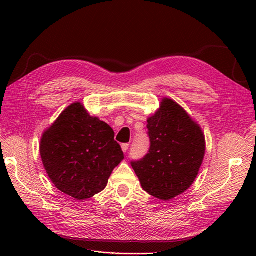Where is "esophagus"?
I'll return each mask as SVG.
<instances>
[{
  "instance_id": "34e87169",
  "label": "esophagus",
  "mask_w": 256,
  "mask_h": 256,
  "mask_svg": "<svg viewBox=\"0 0 256 256\" xmlns=\"http://www.w3.org/2000/svg\"><path fill=\"white\" fill-rule=\"evenodd\" d=\"M128 143H124V144H122V145H121V150H122V152H126L128 150Z\"/></svg>"
}]
</instances>
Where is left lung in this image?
Returning <instances> with one entry per match:
<instances>
[{
  "instance_id": "8db88e82",
  "label": "left lung",
  "mask_w": 256,
  "mask_h": 256,
  "mask_svg": "<svg viewBox=\"0 0 256 256\" xmlns=\"http://www.w3.org/2000/svg\"><path fill=\"white\" fill-rule=\"evenodd\" d=\"M147 122L148 154L130 164L143 190L170 200L189 189L198 176L206 154L204 135L178 102L166 98Z\"/></svg>"
}]
</instances>
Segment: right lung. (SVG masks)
I'll return each mask as SVG.
<instances>
[{
    "label": "right lung",
    "instance_id": "add662e5",
    "mask_svg": "<svg viewBox=\"0 0 256 256\" xmlns=\"http://www.w3.org/2000/svg\"><path fill=\"white\" fill-rule=\"evenodd\" d=\"M40 156L57 189L76 200L102 192L124 158L112 128L80 102L67 106L44 132Z\"/></svg>",
    "mask_w": 256,
    "mask_h": 256
}]
</instances>
